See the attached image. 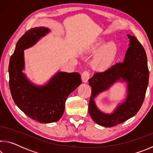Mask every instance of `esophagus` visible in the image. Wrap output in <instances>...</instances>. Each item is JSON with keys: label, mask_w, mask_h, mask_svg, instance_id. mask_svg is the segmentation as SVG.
<instances>
[{"label": "esophagus", "mask_w": 153, "mask_h": 153, "mask_svg": "<svg viewBox=\"0 0 153 153\" xmlns=\"http://www.w3.org/2000/svg\"><path fill=\"white\" fill-rule=\"evenodd\" d=\"M90 72L88 71H84L83 73L82 74V79L83 82H87L88 81V79L90 78Z\"/></svg>", "instance_id": "34e87169"}]
</instances>
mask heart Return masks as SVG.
<instances>
[{
  "label": "heart",
  "instance_id": "1",
  "mask_svg": "<svg viewBox=\"0 0 153 153\" xmlns=\"http://www.w3.org/2000/svg\"><path fill=\"white\" fill-rule=\"evenodd\" d=\"M99 50L93 60V66L98 70H105L109 67L117 58L119 48L115 42L105 44V40L99 38L85 48L86 52H96Z\"/></svg>",
  "mask_w": 153,
  "mask_h": 153
}]
</instances>
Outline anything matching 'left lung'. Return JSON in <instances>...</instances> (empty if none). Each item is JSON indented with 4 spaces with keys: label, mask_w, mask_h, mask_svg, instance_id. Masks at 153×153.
I'll list each match as a JSON object with an SVG mask.
<instances>
[{
    "label": "left lung",
    "mask_w": 153,
    "mask_h": 153,
    "mask_svg": "<svg viewBox=\"0 0 153 153\" xmlns=\"http://www.w3.org/2000/svg\"><path fill=\"white\" fill-rule=\"evenodd\" d=\"M127 36L129 38V44L123 61L116 63L104 72H97L88 79L92 88L88 106L90 115L94 122L107 128L123 123L138 113L149 84V71L146 52L135 36ZM117 81H126L128 84L126 100L119 105L113 113H103L95 106L94 98Z\"/></svg>",
    "instance_id": "obj_1"
}]
</instances>
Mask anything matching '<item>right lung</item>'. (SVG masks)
<instances>
[{
	"label": "right lung",
	"instance_id": "add662e5",
	"mask_svg": "<svg viewBox=\"0 0 153 153\" xmlns=\"http://www.w3.org/2000/svg\"><path fill=\"white\" fill-rule=\"evenodd\" d=\"M50 32L48 28H32L18 40L9 65V87L13 99L25 115L40 123L57 121L63 115L68 96L82 83L80 75L59 71L44 86L33 84L24 69V50Z\"/></svg>",
	"mask_w": 153,
	"mask_h": 153
}]
</instances>
